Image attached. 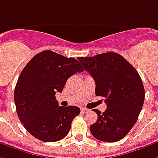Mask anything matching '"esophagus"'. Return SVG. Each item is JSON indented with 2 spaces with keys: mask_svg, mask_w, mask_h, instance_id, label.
Here are the masks:
<instances>
[{
  "mask_svg": "<svg viewBox=\"0 0 158 158\" xmlns=\"http://www.w3.org/2000/svg\"><path fill=\"white\" fill-rule=\"evenodd\" d=\"M81 111H82L83 113H87V112L89 111V110H88V109L86 108H82L81 109Z\"/></svg>",
  "mask_w": 158,
  "mask_h": 158,
  "instance_id": "esophagus-1",
  "label": "esophagus"
}]
</instances>
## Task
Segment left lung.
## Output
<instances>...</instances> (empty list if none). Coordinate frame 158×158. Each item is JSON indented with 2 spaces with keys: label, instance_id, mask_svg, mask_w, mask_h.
Masks as SVG:
<instances>
[{
  "label": "left lung",
  "instance_id": "obj_1",
  "mask_svg": "<svg viewBox=\"0 0 158 158\" xmlns=\"http://www.w3.org/2000/svg\"><path fill=\"white\" fill-rule=\"evenodd\" d=\"M78 59L94 78L95 94L105 97L107 105L103 113L93 110L98 120L89 127L91 134L102 141H120L134 127L144 103V86L138 72L114 52Z\"/></svg>",
  "mask_w": 158,
  "mask_h": 158
}]
</instances>
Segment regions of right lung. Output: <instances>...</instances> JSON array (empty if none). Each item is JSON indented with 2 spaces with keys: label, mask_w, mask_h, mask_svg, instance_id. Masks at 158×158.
Listing matches in <instances>:
<instances>
[{
  "label": "right lung",
  "mask_w": 158,
  "mask_h": 158,
  "mask_svg": "<svg viewBox=\"0 0 158 158\" xmlns=\"http://www.w3.org/2000/svg\"><path fill=\"white\" fill-rule=\"evenodd\" d=\"M83 71L77 59L51 50L37 53L26 65L17 80L14 100L20 121L31 135L45 142L68 135L80 109L59 106L55 94L63 91L69 77Z\"/></svg>",
  "instance_id": "right-lung-1"
}]
</instances>
